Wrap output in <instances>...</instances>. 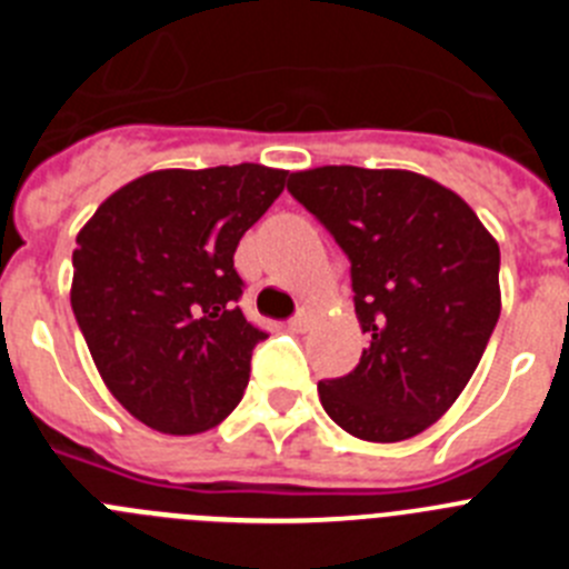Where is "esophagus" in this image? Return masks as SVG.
<instances>
[{
    "label": "esophagus",
    "mask_w": 569,
    "mask_h": 569,
    "mask_svg": "<svg viewBox=\"0 0 569 569\" xmlns=\"http://www.w3.org/2000/svg\"><path fill=\"white\" fill-rule=\"evenodd\" d=\"M288 328L293 330V333H305V330L310 328V316L305 313V310H299V313H296L293 319H288Z\"/></svg>",
    "instance_id": "obj_1"
}]
</instances>
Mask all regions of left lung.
Returning a JSON list of instances; mask_svg holds the SVG:
<instances>
[{
  "instance_id": "obj_1",
  "label": "left lung",
  "mask_w": 569,
  "mask_h": 569,
  "mask_svg": "<svg viewBox=\"0 0 569 569\" xmlns=\"http://www.w3.org/2000/svg\"><path fill=\"white\" fill-rule=\"evenodd\" d=\"M288 190L350 259L359 365L319 381L356 439L401 441L433 425L479 367L501 313L499 244L453 190L410 170L353 164L290 173Z\"/></svg>"
}]
</instances>
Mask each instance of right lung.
<instances>
[{
  "mask_svg": "<svg viewBox=\"0 0 569 569\" xmlns=\"http://www.w3.org/2000/svg\"><path fill=\"white\" fill-rule=\"evenodd\" d=\"M288 170H156L99 204L73 250L70 305L110 393L159 433L233 413L268 339L239 308L233 253Z\"/></svg>",
  "mask_w": 569,
  "mask_h": 569,
  "instance_id": "obj_1",
  "label": "right lung"
}]
</instances>
